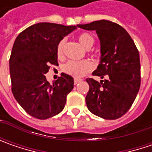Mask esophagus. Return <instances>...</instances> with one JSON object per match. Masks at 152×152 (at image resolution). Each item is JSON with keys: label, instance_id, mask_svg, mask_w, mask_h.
I'll return each mask as SVG.
<instances>
[{"label": "esophagus", "instance_id": "1", "mask_svg": "<svg viewBox=\"0 0 152 152\" xmlns=\"http://www.w3.org/2000/svg\"><path fill=\"white\" fill-rule=\"evenodd\" d=\"M81 81H82V79H74V85H77V84H79V82H81Z\"/></svg>", "mask_w": 152, "mask_h": 152}]
</instances>
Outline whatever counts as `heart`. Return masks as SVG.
I'll return each instance as SVG.
<instances>
[{
    "label": "heart",
    "mask_w": 152,
    "mask_h": 152,
    "mask_svg": "<svg viewBox=\"0 0 152 152\" xmlns=\"http://www.w3.org/2000/svg\"><path fill=\"white\" fill-rule=\"evenodd\" d=\"M79 43L85 48H91L95 44V39L89 33H82L78 37ZM66 44V39H61L56 46V53L59 57L63 55V50ZM93 69V64L88 60L82 61H69L62 67V71L75 78H81L90 73Z\"/></svg>",
    "instance_id": "heart-1"
}]
</instances>
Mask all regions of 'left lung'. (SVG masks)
<instances>
[{
	"label": "left lung",
	"mask_w": 152,
	"mask_h": 152,
	"mask_svg": "<svg viewBox=\"0 0 152 152\" xmlns=\"http://www.w3.org/2000/svg\"><path fill=\"white\" fill-rule=\"evenodd\" d=\"M96 30L101 41V61L94 76L107 79L98 82L88 78L90 90L85 97L88 109L104 119H117L129 110L140 87V61L136 45L119 24L99 20L78 24Z\"/></svg>",
	"instance_id": "1"
}]
</instances>
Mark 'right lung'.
Segmentation results:
<instances>
[{"label": "right lung", "instance_id": "obj_1", "mask_svg": "<svg viewBox=\"0 0 152 152\" xmlns=\"http://www.w3.org/2000/svg\"><path fill=\"white\" fill-rule=\"evenodd\" d=\"M77 26L39 23L27 28L15 39L9 67L12 91L23 109L35 118L60 113L73 88L72 76L61 73L53 85L46 80L50 65H58V42Z\"/></svg>", "mask_w": 152, "mask_h": 152}]
</instances>
